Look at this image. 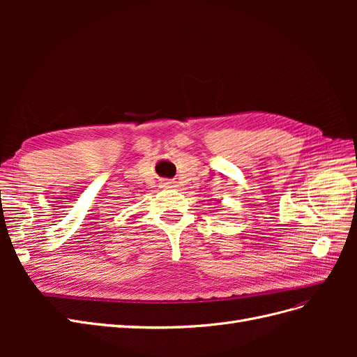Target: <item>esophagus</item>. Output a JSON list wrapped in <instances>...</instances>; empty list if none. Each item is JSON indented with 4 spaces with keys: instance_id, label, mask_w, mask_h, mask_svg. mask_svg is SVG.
I'll use <instances>...</instances> for the list:
<instances>
[{
    "instance_id": "esophagus-1",
    "label": "esophagus",
    "mask_w": 357,
    "mask_h": 357,
    "mask_svg": "<svg viewBox=\"0 0 357 357\" xmlns=\"http://www.w3.org/2000/svg\"><path fill=\"white\" fill-rule=\"evenodd\" d=\"M160 186H162V188H164V189H171V188H176V186H174V183H172V181H169V180H165V181H162V183H160Z\"/></svg>"
}]
</instances>
